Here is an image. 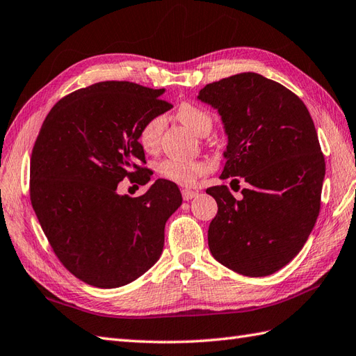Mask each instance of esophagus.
Instances as JSON below:
<instances>
[{
    "instance_id": "1",
    "label": "esophagus",
    "mask_w": 356,
    "mask_h": 356,
    "mask_svg": "<svg viewBox=\"0 0 356 356\" xmlns=\"http://www.w3.org/2000/svg\"><path fill=\"white\" fill-rule=\"evenodd\" d=\"M181 197H184V200H193L194 197H197L195 191H191V189H181Z\"/></svg>"
}]
</instances>
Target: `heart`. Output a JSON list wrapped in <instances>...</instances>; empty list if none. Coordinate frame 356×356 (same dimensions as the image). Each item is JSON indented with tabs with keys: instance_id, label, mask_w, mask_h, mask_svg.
I'll list each match as a JSON object with an SVG mask.
<instances>
[{
	"instance_id": "b5f03b06",
	"label": "heart",
	"mask_w": 356,
	"mask_h": 356,
	"mask_svg": "<svg viewBox=\"0 0 356 356\" xmlns=\"http://www.w3.org/2000/svg\"><path fill=\"white\" fill-rule=\"evenodd\" d=\"M177 118L181 124H184V126H186L198 136L208 135L213 124L212 115L208 111H204L203 107L193 103L180 104L177 109ZM163 127H165V118L162 115H156V117L147 120L138 131L139 145L148 153H153L158 150ZM206 170H208V165H206L203 161L165 159L158 165V175L162 179L170 180L172 184H177V185L194 184V180L198 176L204 175Z\"/></svg>"
}]
</instances>
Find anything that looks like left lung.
Returning a JSON list of instances; mask_svg holds the SVG:
<instances>
[{
    "label": "left lung",
    "mask_w": 356,
    "mask_h": 356,
    "mask_svg": "<svg viewBox=\"0 0 356 356\" xmlns=\"http://www.w3.org/2000/svg\"><path fill=\"white\" fill-rule=\"evenodd\" d=\"M197 98L225 124L221 179L247 181L241 200L226 185L206 189L218 204L209 250L239 275H273L302 250L320 212L326 168L311 115L290 89L256 72L213 81Z\"/></svg>",
    "instance_id": "left-lung-1"
}]
</instances>
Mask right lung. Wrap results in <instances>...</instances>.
<instances>
[{"mask_svg": "<svg viewBox=\"0 0 356 356\" xmlns=\"http://www.w3.org/2000/svg\"><path fill=\"white\" fill-rule=\"evenodd\" d=\"M163 89L100 81L49 111L33 147L30 198L65 268L85 284L117 288L159 259L163 229L181 204L176 184L158 179L139 197L120 195L122 179L145 185L140 126L171 109Z\"/></svg>", "mask_w": 356, "mask_h": 356, "instance_id": "right-lung-1", "label": "right lung"}]
</instances>
